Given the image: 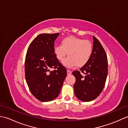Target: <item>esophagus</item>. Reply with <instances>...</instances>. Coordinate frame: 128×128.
Here are the masks:
<instances>
[{
  "label": "esophagus",
  "mask_w": 128,
  "mask_h": 128,
  "mask_svg": "<svg viewBox=\"0 0 128 128\" xmlns=\"http://www.w3.org/2000/svg\"><path fill=\"white\" fill-rule=\"evenodd\" d=\"M72 72V71H70V70H67V74H68V75L71 74Z\"/></svg>",
  "instance_id": "esophagus-1"
}]
</instances>
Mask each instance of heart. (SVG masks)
<instances>
[{
    "mask_svg": "<svg viewBox=\"0 0 128 128\" xmlns=\"http://www.w3.org/2000/svg\"><path fill=\"white\" fill-rule=\"evenodd\" d=\"M92 51V44L89 40L75 36L64 38L62 40L61 45L54 48V54L59 61L63 60L68 54L69 56L63 62V64L68 68L76 65L78 67L85 66L90 59Z\"/></svg>",
    "mask_w": 128,
    "mask_h": 128,
    "instance_id": "1",
    "label": "heart"
}]
</instances>
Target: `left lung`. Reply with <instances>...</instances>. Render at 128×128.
<instances>
[{
	"label": "left lung",
	"instance_id": "8db88e82",
	"mask_svg": "<svg viewBox=\"0 0 128 128\" xmlns=\"http://www.w3.org/2000/svg\"><path fill=\"white\" fill-rule=\"evenodd\" d=\"M93 39V51L90 59L79 71L72 72L76 78L75 94L84 102L91 101L99 96L104 87L108 74L107 54L99 40L94 36Z\"/></svg>",
	"mask_w": 128,
	"mask_h": 128
}]
</instances>
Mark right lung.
<instances>
[{"mask_svg": "<svg viewBox=\"0 0 128 128\" xmlns=\"http://www.w3.org/2000/svg\"><path fill=\"white\" fill-rule=\"evenodd\" d=\"M59 34H39L31 42L26 53V82L31 94L42 102L50 101L58 97L67 74L66 68L54 52V43ZM51 68L54 70L50 71Z\"/></svg>", "mask_w": 128, "mask_h": 128, "instance_id": "add662e5", "label": "right lung"}]
</instances>
